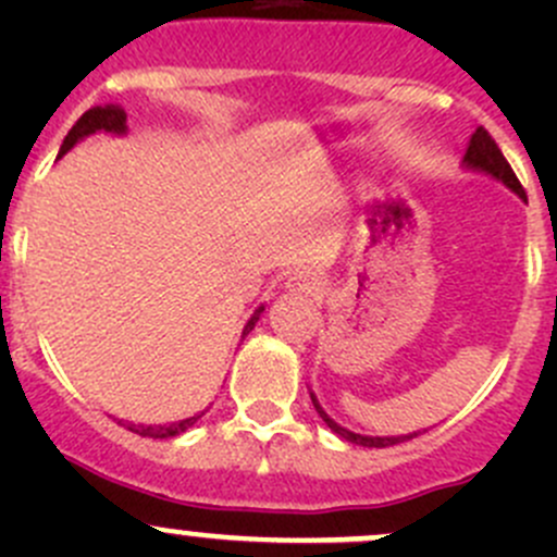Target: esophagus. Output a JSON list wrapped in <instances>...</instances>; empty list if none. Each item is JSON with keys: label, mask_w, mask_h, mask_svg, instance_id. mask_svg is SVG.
I'll use <instances>...</instances> for the list:
<instances>
[{"label": "esophagus", "mask_w": 557, "mask_h": 557, "mask_svg": "<svg viewBox=\"0 0 557 557\" xmlns=\"http://www.w3.org/2000/svg\"><path fill=\"white\" fill-rule=\"evenodd\" d=\"M288 288L299 290V294H318L320 280L310 269H301V272H294V277L288 280Z\"/></svg>", "instance_id": "34e87169"}]
</instances>
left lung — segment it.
Here are the masks:
<instances>
[{"label": "left lung", "instance_id": "obj_1", "mask_svg": "<svg viewBox=\"0 0 557 557\" xmlns=\"http://www.w3.org/2000/svg\"><path fill=\"white\" fill-rule=\"evenodd\" d=\"M463 161H466V166H471V170H480V172L493 174V177L502 180L504 185H509V188H512L515 194L525 199V190H522L518 174H515L512 166H509V161L504 159L502 148H498L496 139H493L491 134H487V128L480 126L474 134H471V143H469V150H466ZM312 404H314V409H318L320 418H323V423L329 425V429L334 431V434H339L342 440L352 442V445H361V447H391V445H398V442H407V440H412V436H418V434H409V436H361V434H352V431L342 429L339 423H334V420H331L329 414H325L323 409H320L318 398H314V396H312Z\"/></svg>", "mask_w": 557, "mask_h": 557}]
</instances>
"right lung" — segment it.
I'll use <instances>...</instances> for the list:
<instances>
[{"instance_id":"1","label":"right lung","mask_w":557,"mask_h":557,"mask_svg":"<svg viewBox=\"0 0 557 557\" xmlns=\"http://www.w3.org/2000/svg\"><path fill=\"white\" fill-rule=\"evenodd\" d=\"M94 132H115V134L126 132V112H123V107L121 104H97V107H91V110L83 112V115L75 121V126L70 128V134L64 137V143H61L59 156H64L66 150L77 143V139L88 137V134H94ZM261 312H263V307H258V310L252 312V318L247 320L243 336L250 334L252 325H256L258 318H261ZM201 414H194V418H185V420H180V423H170V425H128V431H134V434H139V436H150V440H170V436H177V434H183V431H188L190 425L201 418Z\"/></svg>"}]
</instances>
